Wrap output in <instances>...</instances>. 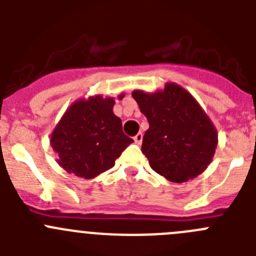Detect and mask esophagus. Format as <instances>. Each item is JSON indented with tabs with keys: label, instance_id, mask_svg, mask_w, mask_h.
<instances>
[{
	"label": "esophagus",
	"instance_id": "obj_1",
	"mask_svg": "<svg viewBox=\"0 0 256 256\" xmlns=\"http://www.w3.org/2000/svg\"><path fill=\"white\" fill-rule=\"evenodd\" d=\"M142 138H144V134H142L141 132H140V133H137V134L134 136V142H136V144H141V142H142Z\"/></svg>",
	"mask_w": 256,
	"mask_h": 256
}]
</instances>
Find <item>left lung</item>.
Instances as JSON below:
<instances>
[{"label": "left lung", "mask_w": 256, "mask_h": 256, "mask_svg": "<svg viewBox=\"0 0 256 256\" xmlns=\"http://www.w3.org/2000/svg\"><path fill=\"white\" fill-rule=\"evenodd\" d=\"M132 96L150 124L142 152L151 168L176 183L202 173L216 154L218 133L194 96L176 83L154 94L137 90Z\"/></svg>", "instance_id": "left-lung-1"}]
</instances>
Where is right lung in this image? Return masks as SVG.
I'll return each instance as SVG.
<instances>
[{
  "mask_svg": "<svg viewBox=\"0 0 256 256\" xmlns=\"http://www.w3.org/2000/svg\"><path fill=\"white\" fill-rule=\"evenodd\" d=\"M124 94H119L123 98ZM112 97L97 94L69 106L51 134L58 162L68 173L91 180L108 170L133 142L123 133L120 118L112 112Z\"/></svg>",
  "mask_w": 256,
  "mask_h": 256,
  "instance_id": "right-lung-1",
  "label": "right lung"
}]
</instances>
